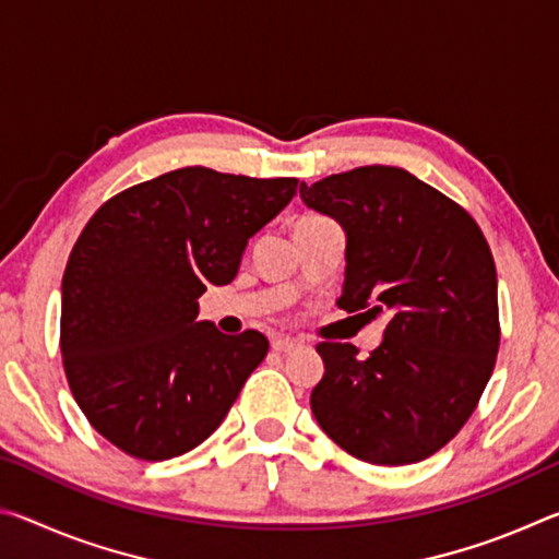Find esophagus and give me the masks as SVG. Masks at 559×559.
I'll list each match as a JSON object with an SVG mask.
<instances>
[{
    "label": "esophagus",
    "mask_w": 559,
    "mask_h": 559,
    "mask_svg": "<svg viewBox=\"0 0 559 559\" xmlns=\"http://www.w3.org/2000/svg\"><path fill=\"white\" fill-rule=\"evenodd\" d=\"M302 343L298 337H276L271 343V347L276 349V353H293V349H298Z\"/></svg>",
    "instance_id": "34e87169"
}]
</instances>
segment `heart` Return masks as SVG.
I'll list each match as a JSON object with an SVG mask.
<instances>
[{
    "label": "heart",
    "instance_id": "1",
    "mask_svg": "<svg viewBox=\"0 0 559 559\" xmlns=\"http://www.w3.org/2000/svg\"><path fill=\"white\" fill-rule=\"evenodd\" d=\"M302 219H310V216H302Z\"/></svg>",
    "mask_w": 559,
    "mask_h": 559
}]
</instances>
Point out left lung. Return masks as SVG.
<instances>
[{
    "instance_id": "obj_1",
    "label": "left lung",
    "mask_w": 559,
    "mask_h": 559,
    "mask_svg": "<svg viewBox=\"0 0 559 559\" xmlns=\"http://www.w3.org/2000/svg\"><path fill=\"white\" fill-rule=\"evenodd\" d=\"M347 234L337 306L390 313L382 345L318 343L325 374L310 409L349 456L377 466L429 459L456 437L493 374L498 276L476 219L400 167L370 165L300 185Z\"/></svg>"
}]
</instances>
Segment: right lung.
I'll return each mask as SVG.
<instances>
[{"label": "right lung", "instance_id": "obj_1", "mask_svg": "<svg viewBox=\"0 0 559 559\" xmlns=\"http://www.w3.org/2000/svg\"><path fill=\"white\" fill-rule=\"evenodd\" d=\"M296 177L182 167L98 206L61 281V357L73 400L112 447L167 461L212 437L269 353L259 330L197 323L210 283L226 286Z\"/></svg>", "mask_w": 559, "mask_h": 559}]
</instances>
